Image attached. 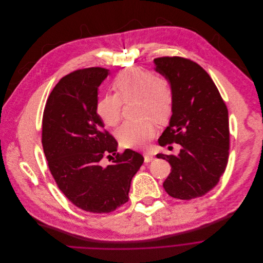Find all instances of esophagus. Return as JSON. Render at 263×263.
<instances>
[{
    "label": "esophagus",
    "instance_id": "obj_1",
    "mask_svg": "<svg viewBox=\"0 0 263 263\" xmlns=\"http://www.w3.org/2000/svg\"><path fill=\"white\" fill-rule=\"evenodd\" d=\"M153 159H154V157H153L152 154H150V153H145V154H144V162H145V163H149V162H151Z\"/></svg>",
    "mask_w": 263,
    "mask_h": 263
}]
</instances>
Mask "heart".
<instances>
[{
	"instance_id": "b5f03b06",
	"label": "heart",
	"mask_w": 263,
	"mask_h": 263,
	"mask_svg": "<svg viewBox=\"0 0 263 263\" xmlns=\"http://www.w3.org/2000/svg\"><path fill=\"white\" fill-rule=\"evenodd\" d=\"M114 94H104L97 102L96 112L107 126L121 121L123 103L137 100L140 117L166 122L173 108V89L169 80L145 68H129L119 72L112 83ZM155 133L151 120L125 122L118 130L120 144L125 148H146Z\"/></svg>"
}]
</instances>
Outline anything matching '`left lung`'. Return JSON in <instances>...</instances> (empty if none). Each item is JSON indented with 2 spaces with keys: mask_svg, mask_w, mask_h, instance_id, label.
<instances>
[{
  "mask_svg": "<svg viewBox=\"0 0 263 263\" xmlns=\"http://www.w3.org/2000/svg\"><path fill=\"white\" fill-rule=\"evenodd\" d=\"M153 61L173 89L172 116L159 144L181 146L177 155L156 154L171 166L164 189L180 200L202 197L218 184L228 163L227 107L212 78L196 62L182 57Z\"/></svg>",
  "mask_w": 263,
  "mask_h": 263,
  "instance_id": "obj_1",
  "label": "left lung"
}]
</instances>
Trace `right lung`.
Masks as SVG:
<instances>
[{"label":"right lung","mask_w":263,"mask_h":263,"mask_svg":"<svg viewBox=\"0 0 263 263\" xmlns=\"http://www.w3.org/2000/svg\"><path fill=\"white\" fill-rule=\"evenodd\" d=\"M108 74L91 67L63 77L42 117L41 142L52 177L71 203L93 214L114 212L128 201L130 181L144 162L130 149L116 153L118 143L97 115V90ZM111 153L116 159L102 167L100 161Z\"/></svg>","instance_id":"right-lung-1"}]
</instances>
